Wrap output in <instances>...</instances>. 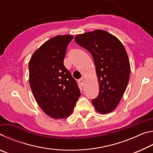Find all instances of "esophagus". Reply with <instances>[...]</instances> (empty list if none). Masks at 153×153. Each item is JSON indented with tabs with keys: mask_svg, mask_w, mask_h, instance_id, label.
Wrapping results in <instances>:
<instances>
[{
	"mask_svg": "<svg viewBox=\"0 0 153 153\" xmlns=\"http://www.w3.org/2000/svg\"><path fill=\"white\" fill-rule=\"evenodd\" d=\"M78 82L79 83L80 85H82V86H84V84H85V80H84V78H81V79L78 80Z\"/></svg>",
	"mask_w": 153,
	"mask_h": 153,
	"instance_id": "34e87169",
	"label": "esophagus"
}]
</instances>
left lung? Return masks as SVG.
<instances>
[{"mask_svg": "<svg viewBox=\"0 0 153 153\" xmlns=\"http://www.w3.org/2000/svg\"><path fill=\"white\" fill-rule=\"evenodd\" d=\"M75 41L94 59L99 85V94L92 101L96 111L102 114L112 112L125 92L130 75L125 48L115 36L101 30L78 34Z\"/></svg>", "mask_w": 153, "mask_h": 153, "instance_id": "left-lung-1", "label": "left lung"}]
</instances>
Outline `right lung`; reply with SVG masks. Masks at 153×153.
Segmentation results:
<instances>
[{"instance_id": "obj_1", "label": "right lung", "mask_w": 153, "mask_h": 153, "mask_svg": "<svg viewBox=\"0 0 153 153\" xmlns=\"http://www.w3.org/2000/svg\"><path fill=\"white\" fill-rule=\"evenodd\" d=\"M74 36H56L36 50L29 62V81L36 102L53 119L69 117L80 97L77 82L63 61Z\"/></svg>"}]
</instances>
